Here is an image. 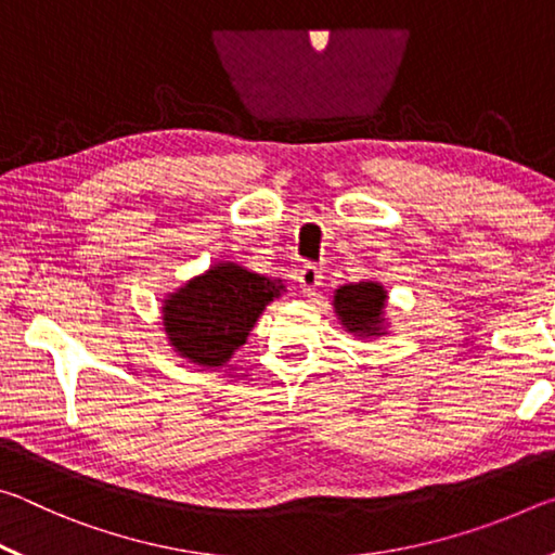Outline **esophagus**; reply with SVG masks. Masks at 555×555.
<instances>
[{"instance_id": "esophagus-1", "label": "esophagus", "mask_w": 555, "mask_h": 555, "mask_svg": "<svg viewBox=\"0 0 555 555\" xmlns=\"http://www.w3.org/2000/svg\"><path fill=\"white\" fill-rule=\"evenodd\" d=\"M323 284V271L318 269L315 264H304L298 271V286L304 291L306 296H313L318 286Z\"/></svg>"}]
</instances>
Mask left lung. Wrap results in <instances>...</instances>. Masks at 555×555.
<instances>
[{
  "mask_svg": "<svg viewBox=\"0 0 555 555\" xmlns=\"http://www.w3.org/2000/svg\"><path fill=\"white\" fill-rule=\"evenodd\" d=\"M387 294L379 284H352L340 286L335 294V311L340 315L343 325L350 333H377V323H382V308Z\"/></svg>",
  "mask_w": 555,
  "mask_h": 555,
  "instance_id": "8db88e82",
  "label": "left lung"
}]
</instances>
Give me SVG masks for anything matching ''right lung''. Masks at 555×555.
<instances>
[{
  "mask_svg": "<svg viewBox=\"0 0 555 555\" xmlns=\"http://www.w3.org/2000/svg\"><path fill=\"white\" fill-rule=\"evenodd\" d=\"M281 288L267 276L220 264L166 300V333L188 360L220 367L244 345L259 313Z\"/></svg>",
  "mask_w": 555,
  "mask_h": 555,
  "instance_id": "1",
  "label": "right lung"
}]
</instances>
